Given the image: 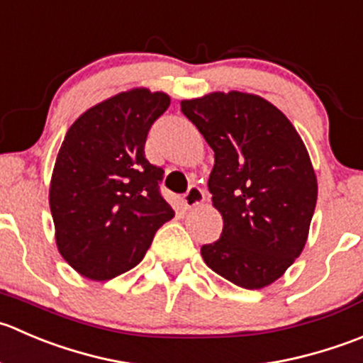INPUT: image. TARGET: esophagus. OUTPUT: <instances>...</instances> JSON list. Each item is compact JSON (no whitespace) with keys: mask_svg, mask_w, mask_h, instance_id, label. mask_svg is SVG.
<instances>
[{"mask_svg":"<svg viewBox=\"0 0 363 363\" xmlns=\"http://www.w3.org/2000/svg\"><path fill=\"white\" fill-rule=\"evenodd\" d=\"M204 199H206V194H204V190L199 189L197 185H192L189 190H186L185 196H183V204H185L186 208H196V206H199Z\"/></svg>","mask_w":363,"mask_h":363,"instance_id":"obj_1","label":"esophagus"}]
</instances>
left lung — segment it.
<instances>
[{
    "mask_svg": "<svg viewBox=\"0 0 363 363\" xmlns=\"http://www.w3.org/2000/svg\"><path fill=\"white\" fill-rule=\"evenodd\" d=\"M180 104L215 152L208 189L224 228L201 256L240 288H267L302 254L318 201L302 138L254 93L213 91Z\"/></svg>",
    "mask_w": 363,
    "mask_h": 363,
    "instance_id": "8db88e82",
    "label": "left lung"
}]
</instances>
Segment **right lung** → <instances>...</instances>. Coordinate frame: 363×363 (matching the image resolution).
<instances>
[{"label": "right lung", "instance_id": "obj_1", "mask_svg": "<svg viewBox=\"0 0 363 363\" xmlns=\"http://www.w3.org/2000/svg\"><path fill=\"white\" fill-rule=\"evenodd\" d=\"M171 96L132 88L89 107L65 135L49 185L56 245L82 277L109 281L139 264L174 217L164 171L145 157L150 127Z\"/></svg>", "mask_w": 363, "mask_h": 363}]
</instances>
